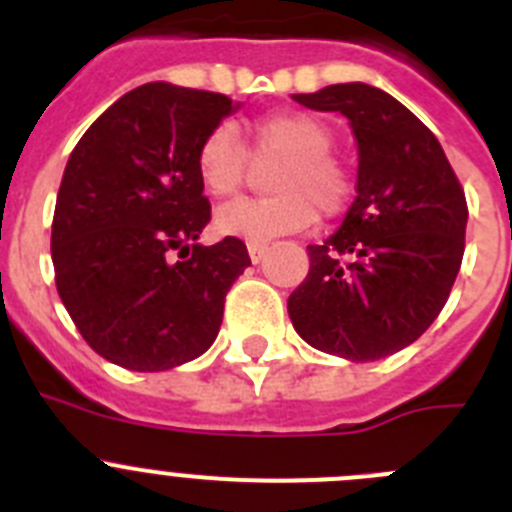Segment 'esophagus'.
Wrapping results in <instances>:
<instances>
[{"instance_id": "esophagus-1", "label": "esophagus", "mask_w": 512, "mask_h": 512, "mask_svg": "<svg viewBox=\"0 0 512 512\" xmlns=\"http://www.w3.org/2000/svg\"><path fill=\"white\" fill-rule=\"evenodd\" d=\"M266 253V243H248V256H251L253 264H259L264 259Z\"/></svg>"}]
</instances>
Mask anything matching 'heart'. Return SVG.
<instances>
[{
	"instance_id": "obj_1",
	"label": "heart",
	"mask_w": 512,
	"mask_h": 512,
	"mask_svg": "<svg viewBox=\"0 0 512 512\" xmlns=\"http://www.w3.org/2000/svg\"><path fill=\"white\" fill-rule=\"evenodd\" d=\"M336 135L310 112L284 110L259 117L248 130V148L256 158H282L271 174L277 194L264 200H241L217 210L215 228L251 243L297 233L315 217H336L351 202L354 174L333 151ZM233 125L220 122L202 135L194 166L202 187L217 200L235 197L251 176V153Z\"/></svg>"
}]
</instances>
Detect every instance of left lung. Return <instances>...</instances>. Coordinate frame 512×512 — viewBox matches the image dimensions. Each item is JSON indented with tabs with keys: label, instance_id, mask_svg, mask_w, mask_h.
Segmentation results:
<instances>
[{
	"label": "left lung",
	"instance_id": "obj_1",
	"mask_svg": "<svg viewBox=\"0 0 512 512\" xmlns=\"http://www.w3.org/2000/svg\"><path fill=\"white\" fill-rule=\"evenodd\" d=\"M341 112L359 143L356 200L289 295L295 330L312 348L374 361L410 346L438 318L464 256L467 197L436 135L369 84L292 94Z\"/></svg>",
	"mask_w": 512,
	"mask_h": 512
}]
</instances>
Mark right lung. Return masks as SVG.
Listing matches in <instances>:
<instances>
[{
  "instance_id": "obj_1",
  "label": "right lung",
  "mask_w": 512,
  "mask_h": 512,
  "mask_svg": "<svg viewBox=\"0 0 512 512\" xmlns=\"http://www.w3.org/2000/svg\"><path fill=\"white\" fill-rule=\"evenodd\" d=\"M228 112L225 94L143 84L71 151L51 230L56 287L84 341L112 364L164 372L205 354L228 289L251 266L241 238L197 243L210 202L194 153Z\"/></svg>"
}]
</instances>
